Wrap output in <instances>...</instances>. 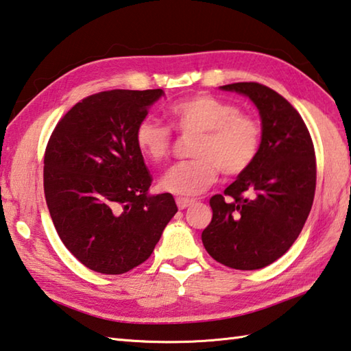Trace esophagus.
I'll use <instances>...</instances> for the list:
<instances>
[{
  "label": "esophagus",
  "mask_w": 351,
  "mask_h": 351,
  "mask_svg": "<svg viewBox=\"0 0 351 351\" xmlns=\"http://www.w3.org/2000/svg\"><path fill=\"white\" fill-rule=\"evenodd\" d=\"M195 204V199H187V197H176V205L180 210L189 208L190 205Z\"/></svg>",
  "instance_id": "esophagus-1"
}]
</instances>
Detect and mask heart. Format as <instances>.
<instances>
[{"label": "heart", "mask_w": 351, "mask_h": 351, "mask_svg": "<svg viewBox=\"0 0 351 351\" xmlns=\"http://www.w3.org/2000/svg\"><path fill=\"white\" fill-rule=\"evenodd\" d=\"M173 125L182 134H196L190 147L191 160L169 169L160 189L181 197L196 196L217 180L242 175L256 161L262 143V125L254 115L207 93L173 103L169 109ZM140 152L152 162H161L171 152L173 132L166 125L146 117L135 129Z\"/></svg>", "instance_id": "b5f03b06"}]
</instances>
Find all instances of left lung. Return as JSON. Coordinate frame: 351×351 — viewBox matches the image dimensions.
<instances>
[{"mask_svg":"<svg viewBox=\"0 0 351 351\" xmlns=\"http://www.w3.org/2000/svg\"><path fill=\"white\" fill-rule=\"evenodd\" d=\"M258 109L262 143L256 161L210 199L213 219L202 243L232 269H262L289 251L311 213L317 161L303 119L278 93L256 82L223 85Z\"/></svg>","mask_w":351,"mask_h":351,"instance_id":"1","label":"left lung"}]
</instances>
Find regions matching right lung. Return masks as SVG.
Here are the masks:
<instances>
[{
    "instance_id": "add662e5",
    "label": "right lung",
    "mask_w": 351,
    "mask_h": 351,
    "mask_svg": "<svg viewBox=\"0 0 351 351\" xmlns=\"http://www.w3.org/2000/svg\"><path fill=\"white\" fill-rule=\"evenodd\" d=\"M162 89H112L79 101L54 128L44 156L48 211L62 242L91 271L119 276L154 252L178 207L149 195L152 176L135 129Z\"/></svg>"
}]
</instances>
